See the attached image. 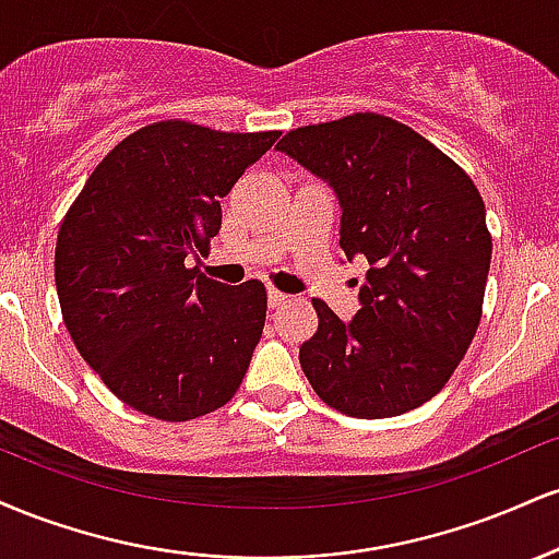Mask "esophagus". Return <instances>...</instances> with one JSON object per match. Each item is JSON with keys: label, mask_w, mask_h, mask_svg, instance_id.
Segmentation results:
<instances>
[{"label": "esophagus", "mask_w": 559, "mask_h": 559, "mask_svg": "<svg viewBox=\"0 0 559 559\" xmlns=\"http://www.w3.org/2000/svg\"><path fill=\"white\" fill-rule=\"evenodd\" d=\"M288 301V297L284 292H278V288H271V292H267V305L271 307H281V305H286Z\"/></svg>", "instance_id": "1"}]
</instances>
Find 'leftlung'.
<instances>
[{"label":"left lung","instance_id":"obj_1","mask_svg":"<svg viewBox=\"0 0 559 559\" xmlns=\"http://www.w3.org/2000/svg\"><path fill=\"white\" fill-rule=\"evenodd\" d=\"M278 150L342 202L346 258L362 254V307L342 323L323 299L299 349L307 381L349 418H394L444 389L484 312L491 234L471 176L418 131L378 112L301 126Z\"/></svg>","mask_w":559,"mask_h":559}]
</instances>
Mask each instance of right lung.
I'll return each instance as SVG.
<instances>
[{
  "mask_svg": "<svg viewBox=\"0 0 559 559\" xmlns=\"http://www.w3.org/2000/svg\"><path fill=\"white\" fill-rule=\"evenodd\" d=\"M281 131L150 123L96 165L62 217L55 284L75 349L128 407L165 423L230 402L262 336V281L186 265L221 230V199Z\"/></svg>",
  "mask_w": 559,
  "mask_h": 559,
  "instance_id": "obj_1",
  "label": "right lung"
}]
</instances>
